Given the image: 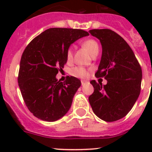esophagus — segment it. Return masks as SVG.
<instances>
[{
	"label": "esophagus",
	"mask_w": 152,
	"mask_h": 152,
	"mask_svg": "<svg viewBox=\"0 0 152 152\" xmlns=\"http://www.w3.org/2000/svg\"><path fill=\"white\" fill-rule=\"evenodd\" d=\"M81 82H82V85H85V84L89 83L88 81H86V80H82V81H81Z\"/></svg>",
	"instance_id": "esophagus-1"
}]
</instances>
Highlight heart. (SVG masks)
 Listing matches in <instances>:
<instances>
[{
	"mask_svg": "<svg viewBox=\"0 0 152 152\" xmlns=\"http://www.w3.org/2000/svg\"><path fill=\"white\" fill-rule=\"evenodd\" d=\"M82 45L85 49H87V50L90 53L91 56H93L95 53H99V45L95 39H86L82 42ZM72 59H73V49H72V48H70L67 51V61H70L72 60ZM71 74L74 76H76V77L85 78L87 76V71L85 67L78 66L73 67L72 69Z\"/></svg>",
	"mask_w": 152,
	"mask_h": 152,
	"instance_id": "b5f03b06",
	"label": "heart"
}]
</instances>
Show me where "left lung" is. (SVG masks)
Here are the masks:
<instances>
[{
  "label": "left lung",
  "instance_id": "8db88e82",
  "mask_svg": "<svg viewBox=\"0 0 152 152\" xmlns=\"http://www.w3.org/2000/svg\"><path fill=\"white\" fill-rule=\"evenodd\" d=\"M91 35L100 40L102 54L96 77L107 79L102 85L90 81L94 92L89 97L93 113L102 120L113 122L132 110L140 95L142 70L134 52L120 36L110 29H93Z\"/></svg>",
  "mask_w": 152,
  "mask_h": 152
}]
</instances>
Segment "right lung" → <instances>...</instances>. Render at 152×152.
Instances as JSON below:
<instances>
[{
    "label": "right lung",
    "mask_w": 152,
    "mask_h": 152,
    "mask_svg": "<svg viewBox=\"0 0 152 152\" xmlns=\"http://www.w3.org/2000/svg\"><path fill=\"white\" fill-rule=\"evenodd\" d=\"M88 32L81 29L48 28L32 39L21 56L18 85L29 111L37 118L53 122L70 110L81 81L73 76L58 81L67 62L70 45Z\"/></svg>",
    "instance_id": "1"
}]
</instances>
